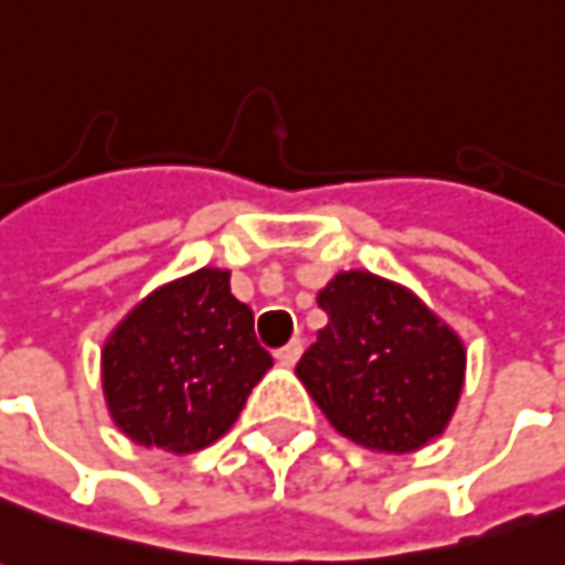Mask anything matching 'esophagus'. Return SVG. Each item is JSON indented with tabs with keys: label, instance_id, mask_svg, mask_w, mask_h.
<instances>
[{
	"label": "esophagus",
	"instance_id": "1",
	"mask_svg": "<svg viewBox=\"0 0 565 565\" xmlns=\"http://www.w3.org/2000/svg\"><path fill=\"white\" fill-rule=\"evenodd\" d=\"M301 350H305L301 338H291L286 348L276 350V363H279V365H295V363H298V356H301Z\"/></svg>",
	"mask_w": 565,
	"mask_h": 565
}]
</instances>
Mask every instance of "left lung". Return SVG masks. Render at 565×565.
I'll use <instances>...</instances> for the list:
<instances>
[{
  "label": "left lung",
  "mask_w": 565,
  "mask_h": 565,
  "mask_svg": "<svg viewBox=\"0 0 565 565\" xmlns=\"http://www.w3.org/2000/svg\"><path fill=\"white\" fill-rule=\"evenodd\" d=\"M326 329L295 372L338 434L379 452H412L443 434L465 381L458 334L381 276L338 274L317 295Z\"/></svg>",
  "instance_id": "left-lung-1"
}]
</instances>
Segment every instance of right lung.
Returning a JSON list of instances; mask_svg holds the SVG:
<instances>
[{
    "label": "right lung",
    "mask_w": 565,
    "mask_h": 565,
    "mask_svg": "<svg viewBox=\"0 0 565 565\" xmlns=\"http://www.w3.org/2000/svg\"><path fill=\"white\" fill-rule=\"evenodd\" d=\"M104 360L113 422L141 446L186 455L224 437L274 365L231 274L202 267L157 289L116 326Z\"/></svg>",
    "instance_id": "1"
}]
</instances>
